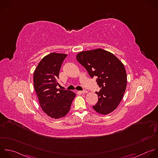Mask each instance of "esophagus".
<instances>
[{
	"instance_id": "1",
	"label": "esophagus",
	"mask_w": 158,
	"mask_h": 158,
	"mask_svg": "<svg viewBox=\"0 0 158 158\" xmlns=\"http://www.w3.org/2000/svg\"><path fill=\"white\" fill-rule=\"evenodd\" d=\"M80 92H81V94H87L88 92H87V90H82V91H80Z\"/></svg>"
}]
</instances>
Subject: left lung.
<instances>
[{
	"label": "left lung",
	"instance_id": "1",
	"mask_svg": "<svg viewBox=\"0 0 158 158\" xmlns=\"http://www.w3.org/2000/svg\"><path fill=\"white\" fill-rule=\"evenodd\" d=\"M77 60L87 71L91 77H96L101 87L95 111L107 115L114 111L122 101L126 90L127 76L122 61L112 52L98 48L84 51L76 55Z\"/></svg>",
	"mask_w": 158,
	"mask_h": 158
}]
</instances>
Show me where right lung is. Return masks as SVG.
Here are the masks:
<instances>
[{"mask_svg":"<svg viewBox=\"0 0 158 158\" xmlns=\"http://www.w3.org/2000/svg\"><path fill=\"white\" fill-rule=\"evenodd\" d=\"M66 54L52 52L38 63L33 74V85L43 111L49 117L59 119L70 110L76 97L73 91L57 89L58 79Z\"/></svg>","mask_w":158,"mask_h":158,"instance_id":"right-lung-1","label":"right lung"}]
</instances>
